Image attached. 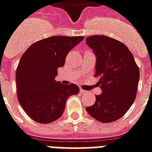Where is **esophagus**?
I'll return each instance as SVG.
<instances>
[{"instance_id": "34e87169", "label": "esophagus", "mask_w": 152, "mask_h": 152, "mask_svg": "<svg viewBox=\"0 0 152 152\" xmlns=\"http://www.w3.org/2000/svg\"><path fill=\"white\" fill-rule=\"evenodd\" d=\"M80 93H81V94H86V93H87V91H84V90H83V89H80Z\"/></svg>"}]
</instances>
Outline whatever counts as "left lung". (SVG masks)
<instances>
[{"instance_id": "8db88e82", "label": "left lung", "mask_w": 152, "mask_h": 152, "mask_svg": "<svg viewBox=\"0 0 152 152\" xmlns=\"http://www.w3.org/2000/svg\"><path fill=\"white\" fill-rule=\"evenodd\" d=\"M96 55L94 76L102 94L86 110L101 123H112L129 110L136 98L140 71L130 50L119 40L103 35L86 39Z\"/></svg>"}]
</instances>
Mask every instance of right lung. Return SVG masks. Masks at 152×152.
<instances>
[{
  "instance_id": "add662e5",
  "label": "right lung",
  "mask_w": 152,
  "mask_h": 152,
  "mask_svg": "<svg viewBox=\"0 0 152 152\" xmlns=\"http://www.w3.org/2000/svg\"><path fill=\"white\" fill-rule=\"evenodd\" d=\"M83 37L55 36L36 42L21 58L16 70L19 104L33 120L50 123L61 116L69 96L77 94L75 83L65 85L55 80L58 69Z\"/></svg>"
}]
</instances>
